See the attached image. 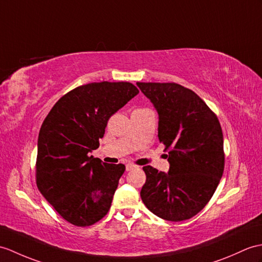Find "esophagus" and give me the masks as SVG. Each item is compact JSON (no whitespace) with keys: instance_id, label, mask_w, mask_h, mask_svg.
<instances>
[{"instance_id":"1","label":"esophagus","mask_w":262,"mask_h":262,"mask_svg":"<svg viewBox=\"0 0 262 262\" xmlns=\"http://www.w3.org/2000/svg\"><path fill=\"white\" fill-rule=\"evenodd\" d=\"M136 166L134 165V164H127L126 165V171H132V169L135 168Z\"/></svg>"}]
</instances>
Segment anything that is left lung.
<instances>
[{
  "label": "left lung",
  "mask_w": 262,
  "mask_h": 262,
  "mask_svg": "<svg viewBox=\"0 0 262 262\" xmlns=\"http://www.w3.org/2000/svg\"><path fill=\"white\" fill-rule=\"evenodd\" d=\"M159 114V139L169 149L168 172L144 166L141 198L151 213L179 222L191 219L213 195L224 169L223 134L215 114L174 82H137Z\"/></svg>",
  "instance_id": "8db88e82"
}]
</instances>
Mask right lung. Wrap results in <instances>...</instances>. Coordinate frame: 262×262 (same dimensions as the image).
<instances>
[{
	"mask_svg": "<svg viewBox=\"0 0 262 262\" xmlns=\"http://www.w3.org/2000/svg\"><path fill=\"white\" fill-rule=\"evenodd\" d=\"M139 90L130 82H93L61 97L41 126L36 185L66 221L87 227L107 214L124 164H107L99 147L107 121Z\"/></svg>",
	"mask_w": 262,
	"mask_h": 262,
	"instance_id": "1",
	"label": "right lung"
}]
</instances>
